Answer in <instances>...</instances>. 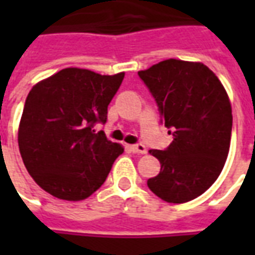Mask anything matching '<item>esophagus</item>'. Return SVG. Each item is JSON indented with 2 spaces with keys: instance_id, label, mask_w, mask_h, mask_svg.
Instances as JSON below:
<instances>
[{
  "instance_id": "1",
  "label": "esophagus",
  "mask_w": 255,
  "mask_h": 255,
  "mask_svg": "<svg viewBox=\"0 0 255 255\" xmlns=\"http://www.w3.org/2000/svg\"><path fill=\"white\" fill-rule=\"evenodd\" d=\"M129 150L132 151V153H138V154H144L146 153V147H144V144H131L129 146Z\"/></svg>"
}]
</instances>
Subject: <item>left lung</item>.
Listing matches in <instances>:
<instances>
[{
	"instance_id": "1",
	"label": "left lung",
	"mask_w": 255,
	"mask_h": 255,
	"mask_svg": "<svg viewBox=\"0 0 255 255\" xmlns=\"http://www.w3.org/2000/svg\"><path fill=\"white\" fill-rule=\"evenodd\" d=\"M138 75L173 135L168 149L149 151L161 171L147 186L165 202H188L202 195L224 168L232 131L230 97L216 73L198 61L169 58Z\"/></svg>"
}]
</instances>
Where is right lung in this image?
Returning <instances> with one entry per match:
<instances>
[{"instance_id":"obj_1","label":"right lung","mask_w":255,"mask_h":255,"mask_svg":"<svg viewBox=\"0 0 255 255\" xmlns=\"http://www.w3.org/2000/svg\"><path fill=\"white\" fill-rule=\"evenodd\" d=\"M124 72L100 75L83 68H64L31 89L20 119L19 149L35 183L53 197L83 201L104 184L124 151L100 131L108 105Z\"/></svg>"}]
</instances>
